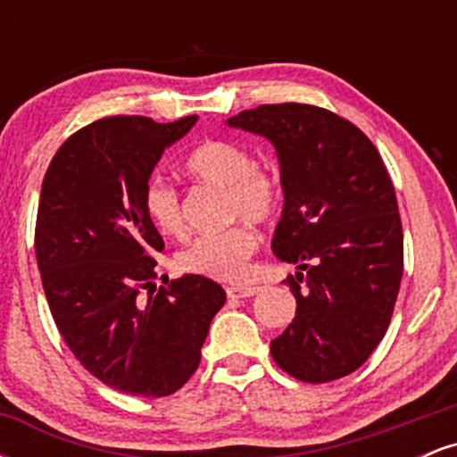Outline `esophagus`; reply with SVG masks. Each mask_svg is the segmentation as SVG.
<instances>
[{
  "label": "esophagus",
  "mask_w": 457,
  "mask_h": 457,
  "mask_svg": "<svg viewBox=\"0 0 457 457\" xmlns=\"http://www.w3.org/2000/svg\"><path fill=\"white\" fill-rule=\"evenodd\" d=\"M258 292V287H251V286H228L225 287V295L228 298H251Z\"/></svg>",
  "instance_id": "34e87169"
}]
</instances>
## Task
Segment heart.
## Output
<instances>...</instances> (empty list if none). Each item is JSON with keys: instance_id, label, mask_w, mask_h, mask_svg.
<instances>
[{"instance_id": "b5f03b06", "label": "heart", "mask_w": 457, "mask_h": 457, "mask_svg": "<svg viewBox=\"0 0 457 457\" xmlns=\"http://www.w3.org/2000/svg\"><path fill=\"white\" fill-rule=\"evenodd\" d=\"M187 171L204 182L225 188V217L246 219L249 223H269L279 211V180L234 141H206L188 154ZM144 211L162 236L180 238L187 232L178 193L161 180H150L144 188ZM258 236L246 223H234L221 232L197 236L176 255L178 269L217 281L243 279Z\"/></svg>"}]
</instances>
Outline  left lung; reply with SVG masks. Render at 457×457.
Here are the masks:
<instances>
[{"instance_id":"obj_1","label":"left lung","mask_w":457,"mask_h":457,"mask_svg":"<svg viewBox=\"0 0 457 457\" xmlns=\"http://www.w3.org/2000/svg\"><path fill=\"white\" fill-rule=\"evenodd\" d=\"M225 124L266 137L279 159L272 253L296 264L286 279L296 316L270 342L272 359L303 382L353 374L385 337L403 270L395 188L378 150L313 104H262Z\"/></svg>"}]
</instances>
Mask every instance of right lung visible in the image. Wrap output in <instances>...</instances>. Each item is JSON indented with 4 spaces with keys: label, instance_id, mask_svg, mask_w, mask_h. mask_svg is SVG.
Listing matches in <instances>:
<instances>
[{
    "label": "right lung",
    "instance_id": "obj_1",
    "mask_svg": "<svg viewBox=\"0 0 457 457\" xmlns=\"http://www.w3.org/2000/svg\"><path fill=\"white\" fill-rule=\"evenodd\" d=\"M195 122L113 115L87 124L55 152L40 191L36 260L51 316L79 363L129 395L180 389L225 303L223 287L197 275L154 292L152 258L165 245L145 217L144 188Z\"/></svg>",
    "mask_w": 457,
    "mask_h": 457
}]
</instances>
